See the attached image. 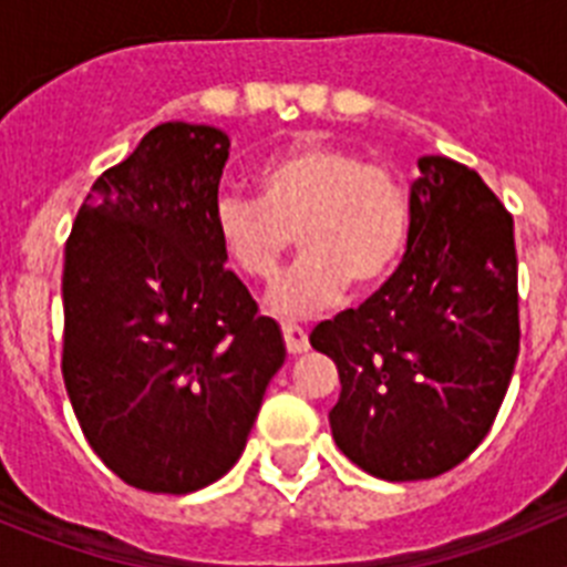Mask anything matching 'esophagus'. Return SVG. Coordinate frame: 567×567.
<instances>
[{
  "mask_svg": "<svg viewBox=\"0 0 567 567\" xmlns=\"http://www.w3.org/2000/svg\"><path fill=\"white\" fill-rule=\"evenodd\" d=\"M280 332H284V343H287L289 354H303L309 349L307 332H303L298 323H292V320H284V323H280Z\"/></svg>",
  "mask_w": 567,
  "mask_h": 567,
  "instance_id": "1",
  "label": "esophagus"
}]
</instances>
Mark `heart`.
<instances>
[{
    "instance_id": "heart-1",
    "label": "heart",
    "mask_w": 567,
    "mask_h": 567,
    "mask_svg": "<svg viewBox=\"0 0 567 567\" xmlns=\"http://www.w3.org/2000/svg\"><path fill=\"white\" fill-rule=\"evenodd\" d=\"M258 202L221 195L215 238L240 275L272 280L292 249L303 255L269 295L284 315H312L352 284L372 292L392 278L409 247L412 198L385 164L323 138H298L255 169Z\"/></svg>"
}]
</instances>
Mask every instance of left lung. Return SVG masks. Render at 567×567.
Returning a JSON list of instances; mask_svg holds the SVG:
<instances>
[{"instance_id":"left-lung-1","label":"left lung","mask_w":567,"mask_h":567,"mask_svg":"<svg viewBox=\"0 0 567 567\" xmlns=\"http://www.w3.org/2000/svg\"><path fill=\"white\" fill-rule=\"evenodd\" d=\"M403 264L309 334L338 365L340 452L389 483L463 463L488 434L519 354L514 218L474 169L423 155Z\"/></svg>"}]
</instances>
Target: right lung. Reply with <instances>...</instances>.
I'll return each mask as SVG.
<instances>
[{"mask_svg":"<svg viewBox=\"0 0 567 567\" xmlns=\"http://www.w3.org/2000/svg\"><path fill=\"white\" fill-rule=\"evenodd\" d=\"M229 138L150 130L104 169L64 247V389L90 449L133 488L189 494L247 445L287 346L215 238Z\"/></svg>","mask_w":567,"mask_h":567,"instance_id":"right-lung-1","label":"right lung"}]
</instances>
